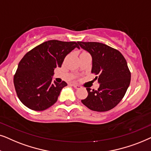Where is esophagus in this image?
Instances as JSON below:
<instances>
[{"mask_svg": "<svg viewBox=\"0 0 151 151\" xmlns=\"http://www.w3.org/2000/svg\"><path fill=\"white\" fill-rule=\"evenodd\" d=\"M72 86H73V87H74V88H75V89H79V88H81V86H79V85H77V84H76V83L72 84Z\"/></svg>", "mask_w": 151, "mask_h": 151, "instance_id": "esophagus-1", "label": "esophagus"}]
</instances>
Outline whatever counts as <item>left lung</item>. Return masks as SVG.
<instances>
[{"label":"left lung","mask_w":151,"mask_h":151,"mask_svg":"<svg viewBox=\"0 0 151 151\" xmlns=\"http://www.w3.org/2000/svg\"><path fill=\"white\" fill-rule=\"evenodd\" d=\"M92 57V73L97 74L98 90L86 88L88 95L81 102L89 109L97 112L111 110L121 101L130 83V70L122 53L98 42H77Z\"/></svg>","instance_id":"left-lung-1"}]
</instances>
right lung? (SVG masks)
Returning a JSON list of instances; mask_svg holds the SVG:
<instances>
[{
    "instance_id": "1",
    "label": "right lung",
    "mask_w": 151,
    "mask_h": 151,
    "mask_svg": "<svg viewBox=\"0 0 151 151\" xmlns=\"http://www.w3.org/2000/svg\"><path fill=\"white\" fill-rule=\"evenodd\" d=\"M76 42L50 40L28 52L19 62L14 77L17 96L29 109L42 111L57 102L61 90L68 85L52 81L54 70L74 48Z\"/></svg>"
}]
</instances>
